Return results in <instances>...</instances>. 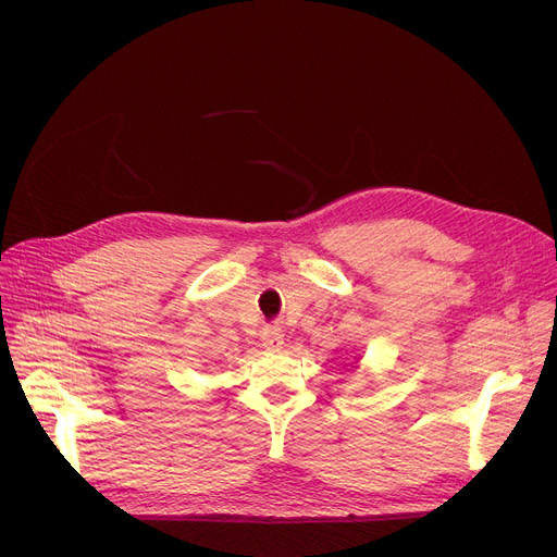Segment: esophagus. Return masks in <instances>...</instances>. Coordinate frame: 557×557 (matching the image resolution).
<instances>
[{
    "mask_svg": "<svg viewBox=\"0 0 557 557\" xmlns=\"http://www.w3.org/2000/svg\"><path fill=\"white\" fill-rule=\"evenodd\" d=\"M285 344V333L278 326H270L262 331V347L268 351H281Z\"/></svg>",
    "mask_w": 557,
    "mask_h": 557,
    "instance_id": "1",
    "label": "esophagus"
}]
</instances>
